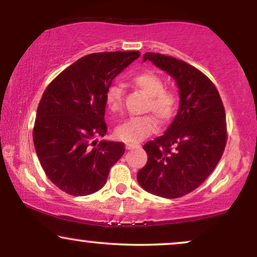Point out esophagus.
I'll list each match as a JSON object with an SVG mask.
<instances>
[{"label": "esophagus", "mask_w": 257, "mask_h": 257, "mask_svg": "<svg viewBox=\"0 0 257 257\" xmlns=\"http://www.w3.org/2000/svg\"><path fill=\"white\" fill-rule=\"evenodd\" d=\"M140 145L139 144H126L125 145V149L126 150H133V149H139Z\"/></svg>", "instance_id": "obj_1"}]
</instances>
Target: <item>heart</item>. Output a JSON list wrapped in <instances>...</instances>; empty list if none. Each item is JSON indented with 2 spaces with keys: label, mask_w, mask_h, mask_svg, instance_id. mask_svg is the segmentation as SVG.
Segmentation results:
<instances>
[{
  "label": "heart",
  "mask_w": 257,
  "mask_h": 257,
  "mask_svg": "<svg viewBox=\"0 0 257 257\" xmlns=\"http://www.w3.org/2000/svg\"><path fill=\"white\" fill-rule=\"evenodd\" d=\"M132 83L150 98L147 108L152 111L161 122H168L174 116L178 106V99L173 91L166 89L164 81L152 71L138 73ZM123 101V91L119 85H111L105 94V102L111 113L120 111ZM155 120L149 116L134 117L122 122L116 128L117 138L125 143H139L155 131Z\"/></svg>",
  "instance_id": "1"
}]
</instances>
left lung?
I'll return each mask as SVG.
<instances>
[{"mask_svg":"<svg viewBox=\"0 0 257 257\" xmlns=\"http://www.w3.org/2000/svg\"><path fill=\"white\" fill-rule=\"evenodd\" d=\"M175 79L179 112L162 137L144 145L147 163L137 179L147 192L179 198L192 192L213 173L227 141L226 113L213 82L192 65L158 53H145Z\"/></svg>","mask_w":257,"mask_h":257,"instance_id":"obj_1","label":"left lung"}]
</instances>
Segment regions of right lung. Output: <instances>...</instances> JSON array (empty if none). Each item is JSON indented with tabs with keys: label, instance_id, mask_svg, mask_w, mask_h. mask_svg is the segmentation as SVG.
I'll return each instance as SVG.
<instances>
[{
	"label": "right lung",
	"instance_id": "add662e5",
	"mask_svg": "<svg viewBox=\"0 0 257 257\" xmlns=\"http://www.w3.org/2000/svg\"><path fill=\"white\" fill-rule=\"evenodd\" d=\"M140 52L93 53L59 73L44 90L35 119V150L44 173L72 196L104 187L124 144L94 140L107 132L105 94L112 79Z\"/></svg>",
	"mask_w": 257,
	"mask_h": 257
}]
</instances>
